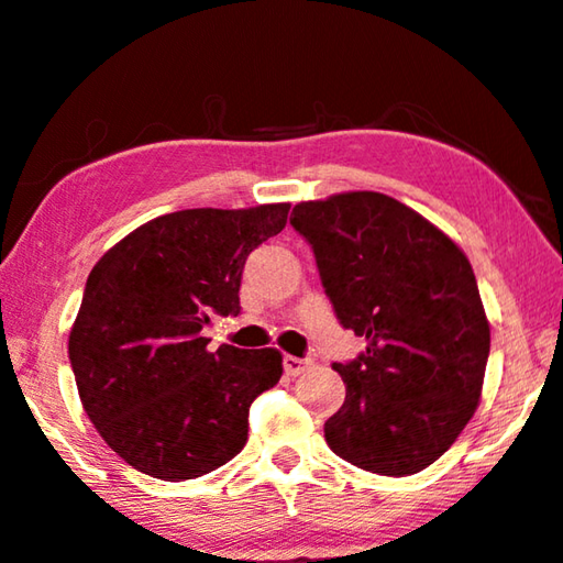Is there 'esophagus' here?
Segmentation results:
<instances>
[{
  "instance_id": "34e87169",
  "label": "esophagus",
  "mask_w": 563,
  "mask_h": 563,
  "mask_svg": "<svg viewBox=\"0 0 563 563\" xmlns=\"http://www.w3.org/2000/svg\"><path fill=\"white\" fill-rule=\"evenodd\" d=\"M309 365H312V363L301 361V357H295V355L284 357V371H287V376H291V378H297V376H301V373H307Z\"/></svg>"
}]
</instances>
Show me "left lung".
<instances>
[{"mask_svg": "<svg viewBox=\"0 0 563 563\" xmlns=\"http://www.w3.org/2000/svg\"><path fill=\"white\" fill-rule=\"evenodd\" d=\"M322 287L365 353L332 368L345 404L324 421L330 450L376 475L427 470L475 417L490 322L470 258L444 231L383 192L297 202Z\"/></svg>", "mask_w": 563, "mask_h": 563, "instance_id": "8db88e82", "label": "left lung"}]
</instances>
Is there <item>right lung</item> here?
I'll list each match as a JSON object with an SVG mask.
<instances>
[{"label":"right lung","mask_w":563,"mask_h":563,"mask_svg":"<svg viewBox=\"0 0 563 563\" xmlns=\"http://www.w3.org/2000/svg\"><path fill=\"white\" fill-rule=\"evenodd\" d=\"M289 202L154 218L96 262L70 328L80 404L126 464L183 483L233 460L249 406L282 378L276 347L208 350L210 317L239 314L243 264Z\"/></svg>","instance_id":"right-lung-1"}]
</instances>
